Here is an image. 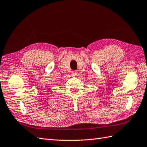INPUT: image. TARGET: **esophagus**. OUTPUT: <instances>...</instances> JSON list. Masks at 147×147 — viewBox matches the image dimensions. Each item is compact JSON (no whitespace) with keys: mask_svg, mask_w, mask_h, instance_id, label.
<instances>
[{"mask_svg":"<svg viewBox=\"0 0 147 147\" xmlns=\"http://www.w3.org/2000/svg\"><path fill=\"white\" fill-rule=\"evenodd\" d=\"M72 74L73 75V76H76V75L77 74V71H72Z\"/></svg>","mask_w":147,"mask_h":147,"instance_id":"esophagus-1","label":"esophagus"}]
</instances>
